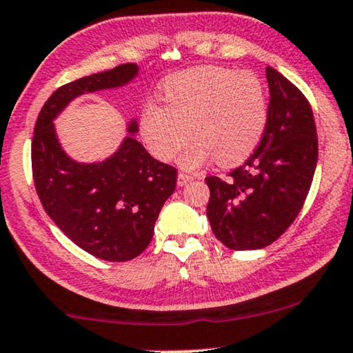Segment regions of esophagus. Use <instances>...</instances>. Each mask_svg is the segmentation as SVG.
<instances>
[{"label":"esophagus","mask_w":353,"mask_h":353,"mask_svg":"<svg viewBox=\"0 0 353 353\" xmlns=\"http://www.w3.org/2000/svg\"><path fill=\"white\" fill-rule=\"evenodd\" d=\"M194 179H195L194 176H189V174L179 172V176H177V185L182 187V185H185L187 182H190V181H194Z\"/></svg>","instance_id":"obj_1"}]
</instances>
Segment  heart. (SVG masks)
<instances>
[{
	"instance_id": "obj_1",
	"label": "heart",
	"mask_w": 353,
	"mask_h": 353,
	"mask_svg": "<svg viewBox=\"0 0 353 353\" xmlns=\"http://www.w3.org/2000/svg\"><path fill=\"white\" fill-rule=\"evenodd\" d=\"M164 106L147 103L139 129L154 158L171 161L190 137L181 157L185 169L214 158L223 166L245 161L260 145L268 124V93L261 79L248 70L196 65L164 82Z\"/></svg>"
}]
</instances>
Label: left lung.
Returning a JSON list of instances; mask_svg holds the SVG:
<instances>
[{
    "label": "left lung",
    "instance_id": "1",
    "mask_svg": "<svg viewBox=\"0 0 353 353\" xmlns=\"http://www.w3.org/2000/svg\"><path fill=\"white\" fill-rule=\"evenodd\" d=\"M270 112L260 145L228 179L206 177L216 239L231 250H256L279 239L302 210L318 161L312 106L276 69L266 68Z\"/></svg>",
    "mask_w": 353,
    "mask_h": 353
}]
</instances>
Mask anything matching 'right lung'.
I'll list each match as a JSON object with an SVG mask.
<instances>
[{"instance_id": "add662e5", "label": "right lung", "mask_w": 353, "mask_h": 353, "mask_svg": "<svg viewBox=\"0 0 353 353\" xmlns=\"http://www.w3.org/2000/svg\"><path fill=\"white\" fill-rule=\"evenodd\" d=\"M137 72V64H121L59 87L41 108L32 139V172L45 211L75 245L106 261H129L148 247L159 211L176 189L177 169L132 137L135 119L117 152L100 163L69 158L53 121L74 98L125 85Z\"/></svg>"}]
</instances>
